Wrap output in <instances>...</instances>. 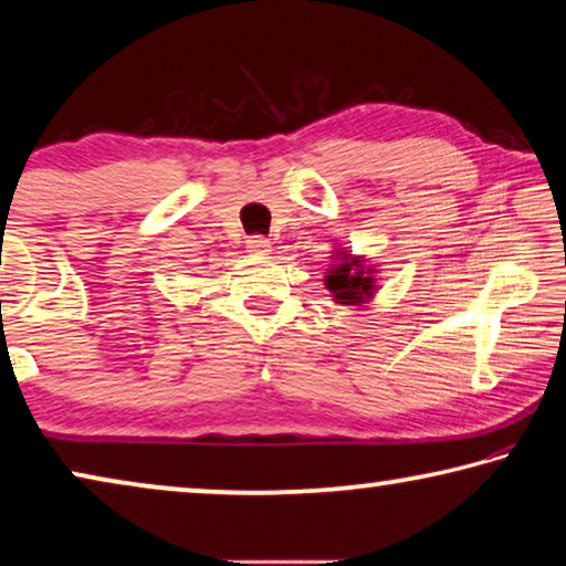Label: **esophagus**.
<instances>
[{
  "label": "esophagus",
  "instance_id": "34e87169",
  "mask_svg": "<svg viewBox=\"0 0 566 566\" xmlns=\"http://www.w3.org/2000/svg\"><path fill=\"white\" fill-rule=\"evenodd\" d=\"M247 252L252 254H270L272 252V242L266 237H249L247 239Z\"/></svg>",
  "mask_w": 566,
  "mask_h": 566
}]
</instances>
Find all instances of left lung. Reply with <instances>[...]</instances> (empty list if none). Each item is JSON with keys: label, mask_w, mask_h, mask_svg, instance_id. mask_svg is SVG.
Masks as SVG:
<instances>
[{"label": "left lung", "mask_w": 566, "mask_h": 566, "mask_svg": "<svg viewBox=\"0 0 566 566\" xmlns=\"http://www.w3.org/2000/svg\"><path fill=\"white\" fill-rule=\"evenodd\" d=\"M334 260H339L327 272V290L332 292L334 302L337 304H364L369 302L377 292V282H375V270L364 264L361 256H352L347 252H337Z\"/></svg>", "instance_id": "1"}]
</instances>
